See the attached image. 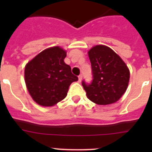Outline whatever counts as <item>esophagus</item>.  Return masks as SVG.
Instances as JSON below:
<instances>
[{"instance_id": "34e87169", "label": "esophagus", "mask_w": 152, "mask_h": 152, "mask_svg": "<svg viewBox=\"0 0 152 152\" xmlns=\"http://www.w3.org/2000/svg\"><path fill=\"white\" fill-rule=\"evenodd\" d=\"M82 77H83L82 75H79V76H78V81H79V82H80V81H81V80H82Z\"/></svg>"}]
</instances>
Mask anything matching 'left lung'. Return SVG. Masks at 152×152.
<instances>
[{"label":"left lung","mask_w":152,"mask_h":152,"mask_svg":"<svg viewBox=\"0 0 152 152\" xmlns=\"http://www.w3.org/2000/svg\"><path fill=\"white\" fill-rule=\"evenodd\" d=\"M92 68L91 84L82 81L90 100L99 105L111 104L120 99L129 81V70L116 52L105 45H96L88 52Z\"/></svg>","instance_id":"obj_1"}]
</instances>
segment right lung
<instances>
[{"mask_svg": "<svg viewBox=\"0 0 152 152\" xmlns=\"http://www.w3.org/2000/svg\"><path fill=\"white\" fill-rule=\"evenodd\" d=\"M66 52L58 46L41 52L26 64L25 82L36 103L52 107L67 96L69 86L78 77L64 61Z\"/></svg>", "mask_w": 152, "mask_h": 152, "instance_id": "obj_1", "label": "right lung"}]
</instances>
